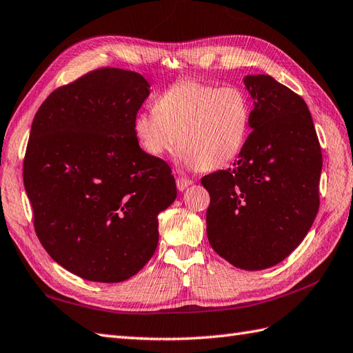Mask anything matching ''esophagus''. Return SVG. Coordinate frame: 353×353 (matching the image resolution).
<instances>
[{
    "label": "esophagus",
    "instance_id": "esophagus-1",
    "mask_svg": "<svg viewBox=\"0 0 353 353\" xmlns=\"http://www.w3.org/2000/svg\"><path fill=\"white\" fill-rule=\"evenodd\" d=\"M194 182L191 179H188V177H177V180H176V185H177V190L179 191H185L188 186H191Z\"/></svg>",
    "mask_w": 353,
    "mask_h": 353
}]
</instances>
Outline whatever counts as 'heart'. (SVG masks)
<instances>
[{
	"label": "heart",
	"mask_w": 353,
	"mask_h": 353,
	"mask_svg": "<svg viewBox=\"0 0 353 353\" xmlns=\"http://www.w3.org/2000/svg\"><path fill=\"white\" fill-rule=\"evenodd\" d=\"M250 120V99L241 87L182 79L157 97L154 112L137 114L134 134L150 157H165L179 144L188 168L216 170L241 153Z\"/></svg>",
	"instance_id": "1"
}]
</instances>
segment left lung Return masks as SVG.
Wrapping results in <instances>:
<instances>
[{
    "label": "left lung",
    "instance_id": "1",
    "mask_svg": "<svg viewBox=\"0 0 353 353\" xmlns=\"http://www.w3.org/2000/svg\"><path fill=\"white\" fill-rule=\"evenodd\" d=\"M251 132L233 168L201 179L212 248L228 263L260 270L298 247L319 210L322 150L305 101L269 75L245 78Z\"/></svg>",
    "mask_w": 353,
    "mask_h": 353
}]
</instances>
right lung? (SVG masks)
<instances>
[{
	"mask_svg": "<svg viewBox=\"0 0 353 353\" xmlns=\"http://www.w3.org/2000/svg\"><path fill=\"white\" fill-rule=\"evenodd\" d=\"M137 72L101 68L40 105L23 185L40 243L84 280L120 283L158 247V215L176 200L168 163L139 147L134 120L149 96Z\"/></svg>",
	"mask_w": 353,
	"mask_h": 353,
	"instance_id": "1",
	"label": "right lung"
}]
</instances>
